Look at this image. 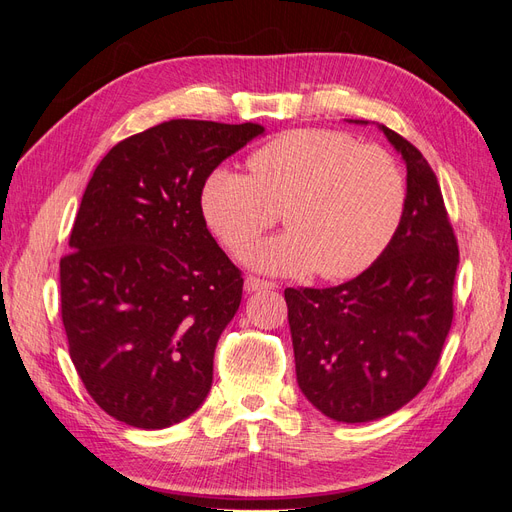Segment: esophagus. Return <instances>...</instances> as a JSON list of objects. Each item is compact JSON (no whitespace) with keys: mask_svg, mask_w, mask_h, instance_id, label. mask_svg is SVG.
<instances>
[{"mask_svg":"<svg viewBox=\"0 0 512 512\" xmlns=\"http://www.w3.org/2000/svg\"><path fill=\"white\" fill-rule=\"evenodd\" d=\"M243 288H245V292H260V290H273L275 284L267 282V280H260V277H256V275H247Z\"/></svg>","mask_w":512,"mask_h":512,"instance_id":"esophagus-1","label":"esophagus"}]
</instances>
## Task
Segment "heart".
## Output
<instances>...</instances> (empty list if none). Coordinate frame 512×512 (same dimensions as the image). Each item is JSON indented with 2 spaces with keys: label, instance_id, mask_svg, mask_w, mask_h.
<instances>
[{
  "label": "heart",
  "instance_id": "1",
  "mask_svg": "<svg viewBox=\"0 0 512 512\" xmlns=\"http://www.w3.org/2000/svg\"><path fill=\"white\" fill-rule=\"evenodd\" d=\"M250 175L215 168L203 183L205 220L232 254H245L277 220L286 235L252 260L273 273L359 275L397 235L408 203L404 168L378 145L337 130L284 132L252 153Z\"/></svg>",
  "mask_w": 512,
  "mask_h": 512
}]
</instances>
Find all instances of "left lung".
Listing matches in <instances>:
<instances>
[{
    "instance_id": "left-lung-1",
    "label": "left lung",
    "mask_w": 512,
    "mask_h": 512,
    "mask_svg": "<svg viewBox=\"0 0 512 512\" xmlns=\"http://www.w3.org/2000/svg\"><path fill=\"white\" fill-rule=\"evenodd\" d=\"M380 130L408 168L397 235L346 284L284 290L299 389L339 423L376 421L421 393L453 322L459 247L438 177L404 136Z\"/></svg>"
}]
</instances>
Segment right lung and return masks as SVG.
I'll return each instance as SVG.
<instances>
[{
    "label": "right lung",
    "instance_id": "1",
    "mask_svg": "<svg viewBox=\"0 0 512 512\" xmlns=\"http://www.w3.org/2000/svg\"><path fill=\"white\" fill-rule=\"evenodd\" d=\"M260 134L250 121L170 119L117 143L87 183L59 262L61 320L87 393L121 423L164 429L203 406L243 277L200 192Z\"/></svg>",
    "mask_w": 512,
    "mask_h": 512
}]
</instances>
